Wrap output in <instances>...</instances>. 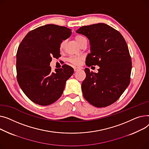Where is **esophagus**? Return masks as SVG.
I'll return each mask as SVG.
<instances>
[{"label":"esophagus","mask_w":149,"mask_h":149,"mask_svg":"<svg viewBox=\"0 0 149 149\" xmlns=\"http://www.w3.org/2000/svg\"><path fill=\"white\" fill-rule=\"evenodd\" d=\"M73 68H74V72H76V71H77L79 69H81V67H74Z\"/></svg>","instance_id":"1"}]
</instances>
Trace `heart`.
<instances>
[{"instance_id":"1","label":"heart","mask_w":149,"mask_h":149,"mask_svg":"<svg viewBox=\"0 0 149 149\" xmlns=\"http://www.w3.org/2000/svg\"><path fill=\"white\" fill-rule=\"evenodd\" d=\"M85 40H86V38L82 36H76L75 37V40L76 41V42L79 45H81V43ZM64 45H65V41H63L61 42V44H60V49L61 50H62L63 49V47L64 46ZM82 60V58L81 57V56H79V57L73 56V57H71V58H70L68 59V61H70V62L72 63L73 64H75V65L79 64L81 63Z\"/></svg>"}]
</instances>
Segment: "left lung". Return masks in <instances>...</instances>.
<instances>
[{
    "mask_svg": "<svg viewBox=\"0 0 149 149\" xmlns=\"http://www.w3.org/2000/svg\"><path fill=\"white\" fill-rule=\"evenodd\" d=\"M76 33L90 41L86 65L99 67L97 73L85 68L84 97L95 107L109 106L119 99L130 83L132 62L127 43L118 31L102 23L82 26Z\"/></svg>",
    "mask_w": 149,
    "mask_h": 149,
    "instance_id": "obj_1",
    "label": "left lung"
}]
</instances>
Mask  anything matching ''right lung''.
I'll use <instances>...</instances> for the list:
<instances>
[{"instance_id":"add662e5","label":"right lung","mask_w":149,"mask_h":149,"mask_svg":"<svg viewBox=\"0 0 149 149\" xmlns=\"http://www.w3.org/2000/svg\"><path fill=\"white\" fill-rule=\"evenodd\" d=\"M72 31L64 26L48 24L30 31L17 52V81L25 95L35 103L47 106L63 94L65 82L73 68L64 64L51 72L52 58H58L60 44L70 37Z\"/></svg>"}]
</instances>
